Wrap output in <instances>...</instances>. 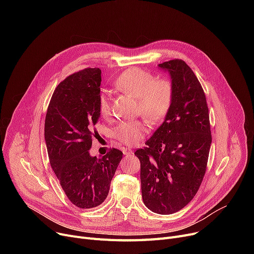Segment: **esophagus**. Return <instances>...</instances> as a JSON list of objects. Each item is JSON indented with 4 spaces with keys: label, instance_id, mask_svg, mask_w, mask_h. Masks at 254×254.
Instances as JSON below:
<instances>
[{
    "label": "esophagus",
    "instance_id": "esophagus-1",
    "mask_svg": "<svg viewBox=\"0 0 254 254\" xmlns=\"http://www.w3.org/2000/svg\"><path fill=\"white\" fill-rule=\"evenodd\" d=\"M123 152H124L125 155H127V156L134 154V151H132L130 148H124V149H123Z\"/></svg>",
    "mask_w": 254,
    "mask_h": 254
}]
</instances>
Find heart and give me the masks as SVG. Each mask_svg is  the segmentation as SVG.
I'll return each mask as SVG.
<instances>
[{"label":"heart","instance_id":"heart-1","mask_svg":"<svg viewBox=\"0 0 254 254\" xmlns=\"http://www.w3.org/2000/svg\"><path fill=\"white\" fill-rule=\"evenodd\" d=\"M115 86L138 100V111L155 124L167 115L173 102V85L168 79H156L152 74L140 69L125 72L116 80ZM99 108L103 117L111 114V95L103 90L99 98ZM147 132L145 123L122 122L114 129L116 140L126 145H134Z\"/></svg>","mask_w":254,"mask_h":254}]
</instances>
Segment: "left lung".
I'll list each match as a JSON object with an SVG mask.
<instances>
[{"mask_svg":"<svg viewBox=\"0 0 254 254\" xmlns=\"http://www.w3.org/2000/svg\"><path fill=\"white\" fill-rule=\"evenodd\" d=\"M169 73L173 102L164 123L135 155L141 163L145 206L168 215L188 205L201 185L212 142L206 97L192 70L181 60L158 64Z\"/></svg>","mask_w":254,"mask_h":254,"instance_id":"8db88e82","label":"left lung"}]
</instances>
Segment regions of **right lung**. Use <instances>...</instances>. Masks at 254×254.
Listing matches in <instances>:
<instances>
[{"instance_id": "add662e5", "label": "right lung", "mask_w": 254, "mask_h": 254, "mask_svg": "<svg viewBox=\"0 0 254 254\" xmlns=\"http://www.w3.org/2000/svg\"><path fill=\"white\" fill-rule=\"evenodd\" d=\"M101 73L99 68H87L66 77L53 92L45 118L51 168L71 203L82 209L105 201L123 158L115 148L100 158L89 153L97 135L93 127L101 116Z\"/></svg>"}]
</instances>
